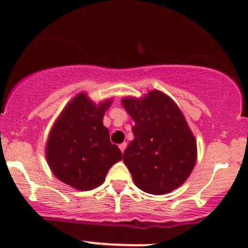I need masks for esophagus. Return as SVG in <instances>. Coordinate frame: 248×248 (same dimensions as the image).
<instances>
[{"label":"esophagus","instance_id":"1","mask_svg":"<svg viewBox=\"0 0 248 248\" xmlns=\"http://www.w3.org/2000/svg\"><path fill=\"white\" fill-rule=\"evenodd\" d=\"M119 148H120L121 152L124 153V149H126V148H127V143H126V142H124V143H121L120 146H119Z\"/></svg>","mask_w":248,"mask_h":248}]
</instances>
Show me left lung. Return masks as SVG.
<instances>
[{"label":"left lung","instance_id":"obj_1","mask_svg":"<svg viewBox=\"0 0 248 248\" xmlns=\"http://www.w3.org/2000/svg\"><path fill=\"white\" fill-rule=\"evenodd\" d=\"M133 119L134 140L124 162L134 184L152 195H166L186 181L197 160V144L184 115L171 98L150 91L144 98H124Z\"/></svg>","mask_w":248,"mask_h":248}]
</instances>
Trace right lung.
Here are the masks:
<instances>
[{
  "label": "right lung",
  "mask_w": 248,
  "mask_h": 248,
  "mask_svg": "<svg viewBox=\"0 0 248 248\" xmlns=\"http://www.w3.org/2000/svg\"><path fill=\"white\" fill-rule=\"evenodd\" d=\"M112 99L95 105L79 93L62 109L46 142L50 169L62 183L87 191L104 183L109 168L122 160L102 124Z\"/></svg>",
  "instance_id": "1"
}]
</instances>
